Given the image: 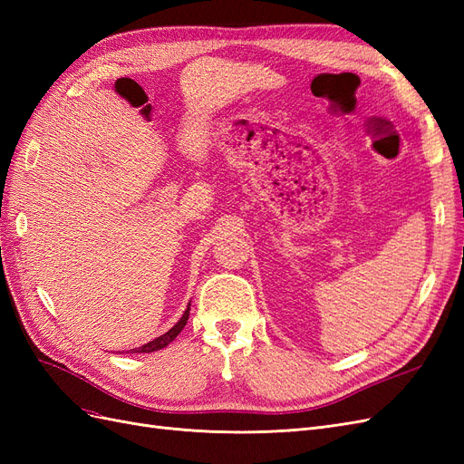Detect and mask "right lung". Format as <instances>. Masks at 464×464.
<instances>
[{
  "label": "right lung",
  "instance_id": "right-lung-1",
  "mask_svg": "<svg viewBox=\"0 0 464 464\" xmlns=\"http://www.w3.org/2000/svg\"><path fill=\"white\" fill-rule=\"evenodd\" d=\"M191 305V304H189ZM189 305H188V310L184 312V315H181V319L176 323V325L168 331V333H164V334H160L159 339H154V341H150V343H147V344H143V346H139V348H131V353L135 354V353H154V350H160V348H166L168 344H170L176 336L179 334V331L186 327V323H188V317H189Z\"/></svg>",
  "mask_w": 464,
  "mask_h": 464
}]
</instances>
